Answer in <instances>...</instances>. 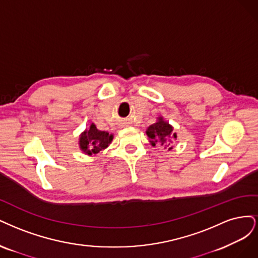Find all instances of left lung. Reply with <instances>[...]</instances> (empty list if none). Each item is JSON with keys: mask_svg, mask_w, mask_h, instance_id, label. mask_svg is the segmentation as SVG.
<instances>
[{"mask_svg": "<svg viewBox=\"0 0 258 258\" xmlns=\"http://www.w3.org/2000/svg\"><path fill=\"white\" fill-rule=\"evenodd\" d=\"M147 135L149 139H150L152 146H155L156 143H160L161 146H163L165 149L169 147L172 138H177L176 134H172V126L162 118L148 127Z\"/></svg>", "mask_w": 258, "mask_h": 258, "instance_id": "left-lung-1", "label": "left lung"}]
</instances>
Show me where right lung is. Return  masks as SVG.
I'll return each instance as SVG.
<instances>
[{"instance_id": "right-lung-1", "label": "right lung", "mask_w": 258, "mask_h": 258, "mask_svg": "<svg viewBox=\"0 0 258 258\" xmlns=\"http://www.w3.org/2000/svg\"><path fill=\"white\" fill-rule=\"evenodd\" d=\"M112 135L109 133L98 131L92 123L88 131H86L80 137V149L88 154H96L106 149L111 143Z\"/></svg>"}]
</instances>
